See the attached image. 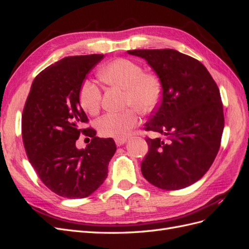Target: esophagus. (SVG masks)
Masks as SVG:
<instances>
[{
  "label": "esophagus",
  "instance_id": "34e87169",
  "mask_svg": "<svg viewBox=\"0 0 249 249\" xmlns=\"http://www.w3.org/2000/svg\"><path fill=\"white\" fill-rule=\"evenodd\" d=\"M125 142H126V139H125V138H116V139H115V143H116L117 146H120V145L124 144Z\"/></svg>",
  "mask_w": 249,
  "mask_h": 249
}]
</instances>
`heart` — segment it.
Instances as JSON below:
<instances>
[{
	"mask_svg": "<svg viewBox=\"0 0 249 249\" xmlns=\"http://www.w3.org/2000/svg\"><path fill=\"white\" fill-rule=\"evenodd\" d=\"M100 79L109 86L124 90V103L132 107L124 112H110L96 123L97 130L105 137L124 138L139 124V109L143 114L152 113L160 102L162 85L159 77L126 58H117L105 65L99 73ZM80 103L88 114L99 112L102 91L99 87L85 82L81 88Z\"/></svg>",
	"mask_w": 249,
	"mask_h": 249,
	"instance_id": "1",
	"label": "heart"
}]
</instances>
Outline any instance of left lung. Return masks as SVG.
<instances>
[{
    "label": "left lung",
    "instance_id": "1",
    "mask_svg": "<svg viewBox=\"0 0 249 249\" xmlns=\"http://www.w3.org/2000/svg\"><path fill=\"white\" fill-rule=\"evenodd\" d=\"M159 77L162 99L144 130L164 138H145L148 153L141 171L150 184L178 190L194 184L213 164L224 127L219 88L198 60L176 50H134Z\"/></svg>",
    "mask_w": 249,
    "mask_h": 249
}]
</instances>
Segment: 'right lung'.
Masks as SVG:
<instances>
[{
	"label": "right lung",
	"instance_id": "obj_1",
	"mask_svg": "<svg viewBox=\"0 0 249 249\" xmlns=\"http://www.w3.org/2000/svg\"><path fill=\"white\" fill-rule=\"evenodd\" d=\"M104 55L71 56L59 60L37 76L21 115L22 142L36 173L51 191L66 198H84L108 177L116 150L112 138L95 136L80 106V91L88 72ZM91 137L85 150L75 141Z\"/></svg>",
	"mask_w": 249,
	"mask_h": 249
}]
</instances>
